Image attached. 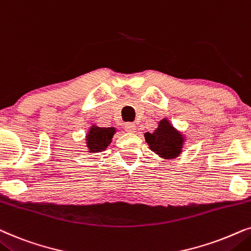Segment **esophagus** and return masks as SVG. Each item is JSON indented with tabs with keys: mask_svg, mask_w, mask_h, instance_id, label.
<instances>
[{
	"mask_svg": "<svg viewBox=\"0 0 251 251\" xmlns=\"http://www.w3.org/2000/svg\"><path fill=\"white\" fill-rule=\"evenodd\" d=\"M125 131L126 132H131V133H133V132H135V129H136V126H135V124H133V123H126L125 124Z\"/></svg>",
	"mask_w": 251,
	"mask_h": 251,
	"instance_id": "34e87169",
	"label": "esophagus"
}]
</instances>
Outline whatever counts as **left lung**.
Instances as JSON below:
<instances>
[{"label": "left lung", "mask_w": 251, "mask_h": 251, "mask_svg": "<svg viewBox=\"0 0 251 251\" xmlns=\"http://www.w3.org/2000/svg\"><path fill=\"white\" fill-rule=\"evenodd\" d=\"M146 142L150 149L164 158H176L181 152L183 139L180 133L163 119L153 133H146Z\"/></svg>", "instance_id": "left-lung-1"}]
</instances>
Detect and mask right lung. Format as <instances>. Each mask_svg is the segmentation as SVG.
Segmentation results:
<instances>
[{"instance_id": "1", "label": "right lung", "mask_w": 251, "mask_h": 251, "mask_svg": "<svg viewBox=\"0 0 251 251\" xmlns=\"http://www.w3.org/2000/svg\"><path fill=\"white\" fill-rule=\"evenodd\" d=\"M115 128L113 127H95L93 126L87 135V147L91 151L98 152L104 150L110 145Z\"/></svg>"}]
</instances>
